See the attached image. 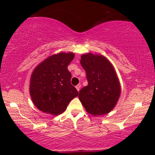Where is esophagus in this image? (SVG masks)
<instances>
[{
    "mask_svg": "<svg viewBox=\"0 0 155 155\" xmlns=\"http://www.w3.org/2000/svg\"><path fill=\"white\" fill-rule=\"evenodd\" d=\"M76 90H77V91L79 92V90H80V88H81V84H77V85H76Z\"/></svg>",
    "mask_w": 155,
    "mask_h": 155,
    "instance_id": "34e87169",
    "label": "esophagus"
}]
</instances>
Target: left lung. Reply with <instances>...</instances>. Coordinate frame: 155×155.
I'll list each match as a JSON object with an SVG mask.
<instances>
[{
	"instance_id": "8db88e82",
	"label": "left lung",
	"mask_w": 155,
	"mask_h": 155,
	"mask_svg": "<svg viewBox=\"0 0 155 155\" xmlns=\"http://www.w3.org/2000/svg\"><path fill=\"white\" fill-rule=\"evenodd\" d=\"M80 63L86 71L88 84L79 91V101L90 114H108L116 106L121 94L114 67L104 55L91 52L81 55Z\"/></svg>"
}]
</instances>
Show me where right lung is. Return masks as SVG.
Returning <instances> with one entry per match:
<instances>
[{
    "label": "right lung",
    "mask_w": 155,
    "mask_h": 155,
    "mask_svg": "<svg viewBox=\"0 0 155 155\" xmlns=\"http://www.w3.org/2000/svg\"><path fill=\"white\" fill-rule=\"evenodd\" d=\"M74 52L50 55L35 68L30 80V95L33 104L40 111L58 116L78 95L71 84V74L68 65L74 60Z\"/></svg>",
    "instance_id": "1"
}]
</instances>
